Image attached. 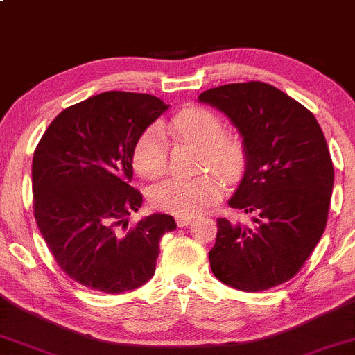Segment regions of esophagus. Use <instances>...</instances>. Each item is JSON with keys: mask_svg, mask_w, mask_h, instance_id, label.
<instances>
[{"mask_svg": "<svg viewBox=\"0 0 355 355\" xmlns=\"http://www.w3.org/2000/svg\"><path fill=\"white\" fill-rule=\"evenodd\" d=\"M175 222H177L178 227H187L191 222V217L190 215H177V217H175Z\"/></svg>", "mask_w": 355, "mask_h": 355, "instance_id": "34e87169", "label": "esophagus"}]
</instances>
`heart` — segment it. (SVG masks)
<instances>
[{"instance_id": "b5f03b06", "label": "heart", "mask_w": 355, "mask_h": 355, "mask_svg": "<svg viewBox=\"0 0 355 355\" xmlns=\"http://www.w3.org/2000/svg\"><path fill=\"white\" fill-rule=\"evenodd\" d=\"M170 132L200 146V168L217 172L223 180H234L243 168L245 153L237 138L223 133L222 120L210 110L190 107L182 110L168 123ZM165 132L150 126L141 133L133 148V166L146 180L162 177L166 170ZM220 182L215 175L200 173L191 178H168L150 191L155 209L175 215H195L217 200Z\"/></svg>"}]
</instances>
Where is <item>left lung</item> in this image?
Returning a JSON list of instances; mask_svg holds the SVG:
<instances>
[{"label": "left lung", "mask_w": 355, "mask_h": 355, "mask_svg": "<svg viewBox=\"0 0 355 355\" xmlns=\"http://www.w3.org/2000/svg\"><path fill=\"white\" fill-rule=\"evenodd\" d=\"M198 101L225 113L242 137L245 172L229 205L252 220H217L211 272L243 292L287 282L327 223L334 166L324 133L304 105L262 81L210 88Z\"/></svg>", "instance_id": "8db88e82"}]
</instances>
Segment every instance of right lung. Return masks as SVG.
<instances>
[{
	"label": "right lung",
	"mask_w": 355,
	"mask_h": 355,
	"mask_svg": "<svg viewBox=\"0 0 355 355\" xmlns=\"http://www.w3.org/2000/svg\"><path fill=\"white\" fill-rule=\"evenodd\" d=\"M166 110L153 95L105 92L63 110L36 146V223L56 263L85 287H141L155 274L160 239L177 229L172 215L152 214L126 230L144 203L130 187L133 148Z\"/></svg>",
	"instance_id": "obj_1"
}]
</instances>
